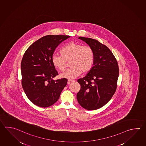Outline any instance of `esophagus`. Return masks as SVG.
<instances>
[{
    "label": "esophagus",
    "instance_id": "obj_1",
    "mask_svg": "<svg viewBox=\"0 0 146 146\" xmlns=\"http://www.w3.org/2000/svg\"><path fill=\"white\" fill-rule=\"evenodd\" d=\"M73 82V80H68V84H70Z\"/></svg>",
    "mask_w": 146,
    "mask_h": 146
}]
</instances>
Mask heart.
<instances>
[{"label":"heart","instance_id":"obj_1","mask_svg":"<svg viewBox=\"0 0 146 146\" xmlns=\"http://www.w3.org/2000/svg\"><path fill=\"white\" fill-rule=\"evenodd\" d=\"M61 54H54L51 57L52 65L60 71L66 68V61H70L71 67L60 75V78L74 79L80 75L82 72H87L92 68L94 54L92 48L88 46L70 42L63 46Z\"/></svg>","mask_w":146,"mask_h":146}]
</instances>
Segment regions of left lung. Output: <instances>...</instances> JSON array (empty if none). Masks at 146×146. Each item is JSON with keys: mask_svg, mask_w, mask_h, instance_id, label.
Masks as SVG:
<instances>
[{"mask_svg": "<svg viewBox=\"0 0 146 146\" xmlns=\"http://www.w3.org/2000/svg\"><path fill=\"white\" fill-rule=\"evenodd\" d=\"M92 48L93 66L86 75L78 80L81 86L78 102L84 109L96 110L112 98L116 91L119 68L115 58L105 45L94 39L79 37Z\"/></svg>", "mask_w": 146, "mask_h": 146, "instance_id": "left-lung-1", "label": "left lung"}]
</instances>
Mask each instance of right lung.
Returning a JSON list of instances; mask_svg holds the SVG:
<instances>
[{"label": "right lung", "mask_w": 146, "mask_h": 146, "mask_svg": "<svg viewBox=\"0 0 146 146\" xmlns=\"http://www.w3.org/2000/svg\"><path fill=\"white\" fill-rule=\"evenodd\" d=\"M68 35H47L30 46L22 60V85L27 98L40 107L52 106L59 99L68 80H54L58 74L51 57L60 44Z\"/></svg>", "instance_id": "obj_1"}]
</instances>
